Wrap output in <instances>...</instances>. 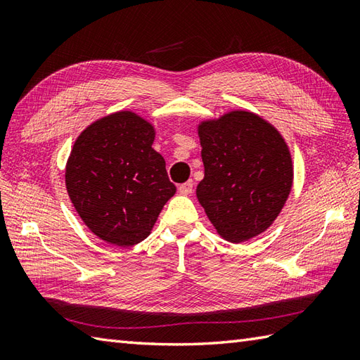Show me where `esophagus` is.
<instances>
[{
  "label": "esophagus",
  "mask_w": 360,
  "mask_h": 360,
  "mask_svg": "<svg viewBox=\"0 0 360 360\" xmlns=\"http://www.w3.org/2000/svg\"><path fill=\"white\" fill-rule=\"evenodd\" d=\"M178 190H179L181 195H190V193L193 192V181L184 182V184H181V186L178 187Z\"/></svg>",
  "instance_id": "34e87169"
}]
</instances>
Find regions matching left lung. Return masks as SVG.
<instances>
[{
    "instance_id": "8db88e82",
    "label": "left lung",
    "mask_w": 360,
    "mask_h": 360,
    "mask_svg": "<svg viewBox=\"0 0 360 360\" xmlns=\"http://www.w3.org/2000/svg\"><path fill=\"white\" fill-rule=\"evenodd\" d=\"M204 179L198 201L224 240L243 243L264 232L285 205L294 170L288 145L269 122L231 111L198 127Z\"/></svg>"
}]
</instances>
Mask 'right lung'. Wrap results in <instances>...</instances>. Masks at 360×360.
Listing matches in <instances>:
<instances>
[{"instance_id":"right-lung-1","label":"right lung","mask_w":360,"mask_h":360,"mask_svg":"<svg viewBox=\"0 0 360 360\" xmlns=\"http://www.w3.org/2000/svg\"><path fill=\"white\" fill-rule=\"evenodd\" d=\"M155 128L131 111L110 114L83 129L66 162V190L83 223L120 248L150 235L176 193L165 160L153 150Z\"/></svg>"}]
</instances>
